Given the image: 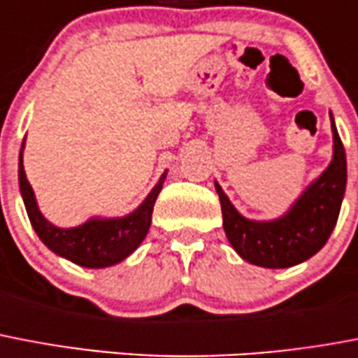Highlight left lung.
Listing matches in <instances>:
<instances>
[{
  "instance_id": "obj_1",
  "label": "left lung",
  "mask_w": 358,
  "mask_h": 358,
  "mask_svg": "<svg viewBox=\"0 0 358 358\" xmlns=\"http://www.w3.org/2000/svg\"><path fill=\"white\" fill-rule=\"evenodd\" d=\"M329 116L333 129V159L279 218H245L214 181L227 240L250 264L273 270L296 266L316 255L333 233L345 194L348 164L333 114L329 113Z\"/></svg>"
}]
</instances>
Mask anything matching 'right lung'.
Here are the masks:
<instances>
[{
  "label": "right lung",
  "mask_w": 358,
  "mask_h": 358,
  "mask_svg": "<svg viewBox=\"0 0 358 358\" xmlns=\"http://www.w3.org/2000/svg\"><path fill=\"white\" fill-rule=\"evenodd\" d=\"M24 148L25 140L22 142L18 159L20 194H22L34 233L38 234L44 245H48V250L83 268H107L127 259L142 244V240L150 231L151 214H153L157 196L161 194L162 185L166 181L168 170L162 173L155 187L151 188V192L133 213L118 216V218L96 216L77 227H57L40 213L33 187L27 181L24 170Z\"/></svg>",
  "instance_id": "1"
}]
</instances>
